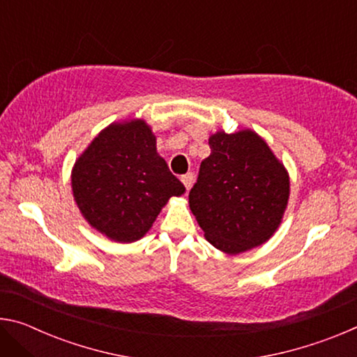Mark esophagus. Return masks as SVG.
I'll list each match as a JSON object with an SVG mask.
<instances>
[{"instance_id": "34e87169", "label": "esophagus", "mask_w": 357, "mask_h": 357, "mask_svg": "<svg viewBox=\"0 0 357 357\" xmlns=\"http://www.w3.org/2000/svg\"><path fill=\"white\" fill-rule=\"evenodd\" d=\"M181 181H183V184L185 187V190H189L192 187V183H193V174L192 173H185L181 176Z\"/></svg>"}]
</instances>
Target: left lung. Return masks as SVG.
<instances>
[{"label":"left lung","instance_id":"8db88e82","mask_svg":"<svg viewBox=\"0 0 357 357\" xmlns=\"http://www.w3.org/2000/svg\"><path fill=\"white\" fill-rule=\"evenodd\" d=\"M189 204L215 249L229 255L266 243L279 228L289 178L261 137L249 129L209 137Z\"/></svg>","mask_w":357,"mask_h":357}]
</instances>
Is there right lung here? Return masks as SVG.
Masks as SVG:
<instances>
[{"mask_svg": "<svg viewBox=\"0 0 357 357\" xmlns=\"http://www.w3.org/2000/svg\"><path fill=\"white\" fill-rule=\"evenodd\" d=\"M185 187L157 154L143 119L114 123L94 138L72 170V192L89 225L116 243H134Z\"/></svg>", "mask_w": 357, "mask_h": 357, "instance_id": "add662e5", "label": "right lung"}]
</instances>
